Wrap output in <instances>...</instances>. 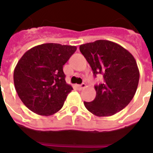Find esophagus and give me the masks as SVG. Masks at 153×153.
<instances>
[{
	"instance_id": "esophagus-1",
	"label": "esophagus",
	"mask_w": 153,
	"mask_h": 153,
	"mask_svg": "<svg viewBox=\"0 0 153 153\" xmlns=\"http://www.w3.org/2000/svg\"><path fill=\"white\" fill-rule=\"evenodd\" d=\"M77 87H78V88H79V89L81 90L86 87V84H85V83H82V84H79V85H77Z\"/></svg>"
}]
</instances>
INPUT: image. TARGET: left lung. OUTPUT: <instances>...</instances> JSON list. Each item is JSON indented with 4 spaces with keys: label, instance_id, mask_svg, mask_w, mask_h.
Listing matches in <instances>:
<instances>
[{
    "label": "left lung",
    "instance_id": "left-lung-1",
    "mask_svg": "<svg viewBox=\"0 0 153 153\" xmlns=\"http://www.w3.org/2000/svg\"><path fill=\"white\" fill-rule=\"evenodd\" d=\"M79 50L94 76L103 75V83L95 86V99L84 106L97 116H111L128 106L134 96L139 70L134 57L120 45L97 40L81 45Z\"/></svg>",
    "mask_w": 153,
    "mask_h": 153
}]
</instances>
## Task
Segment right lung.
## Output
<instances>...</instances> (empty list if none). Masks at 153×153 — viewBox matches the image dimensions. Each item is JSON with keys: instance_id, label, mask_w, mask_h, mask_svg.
I'll return each instance as SVG.
<instances>
[{"instance_id": "add662e5", "label": "right lung", "mask_w": 153, "mask_h": 153, "mask_svg": "<svg viewBox=\"0 0 153 153\" xmlns=\"http://www.w3.org/2000/svg\"><path fill=\"white\" fill-rule=\"evenodd\" d=\"M77 47L44 43L27 51L14 70L18 96L33 112L51 115L59 111L73 88L65 82L63 65Z\"/></svg>"}]
</instances>
